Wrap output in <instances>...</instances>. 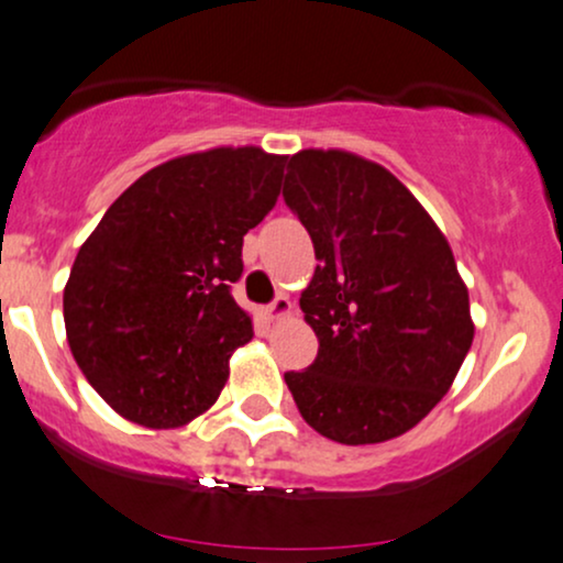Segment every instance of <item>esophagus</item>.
Here are the masks:
<instances>
[{
  "label": "esophagus",
  "instance_id": "1",
  "mask_svg": "<svg viewBox=\"0 0 563 563\" xmlns=\"http://www.w3.org/2000/svg\"><path fill=\"white\" fill-rule=\"evenodd\" d=\"M290 309H294V306H290V298L280 294V296H275L273 303H269L267 314H269V319H283L290 314Z\"/></svg>",
  "mask_w": 563,
  "mask_h": 563
}]
</instances>
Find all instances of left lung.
I'll use <instances>...</instances> for the list:
<instances>
[{
  "label": "left lung",
  "mask_w": 563,
  "mask_h": 563,
  "mask_svg": "<svg viewBox=\"0 0 563 563\" xmlns=\"http://www.w3.org/2000/svg\"><path fill=\"white\" fill-rule=\"evenodd\" d=\"M283 199L319 260L301 294L319 353L286 374L298 412L340 444L400 437L450 393L473 345L452 249L408 187L361 155L296 153Z\"/></svg>",
  "instance_id": "8db88e82"
}]
</instances>
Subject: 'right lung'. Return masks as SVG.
Masks as SVG:
<instances>
[{
	"instance_id": "add662e5",
	"label": "right lung",
	"mask_w": 563,
	"mask_h": 563,
	"mask_svg": "<svg viewBox=\"0 0 563 563\" xmlns=\"http://www.w3.org/2000/svg\"><path fill=\"white\" fill-rule=\"evenodd\" d=\"M286 155L212 147L142 174L77 252L64 327L90 387L126 421L176 429L218 400L252 317L233 301L249 229Z\"/></svg>"
}]
</instances>
